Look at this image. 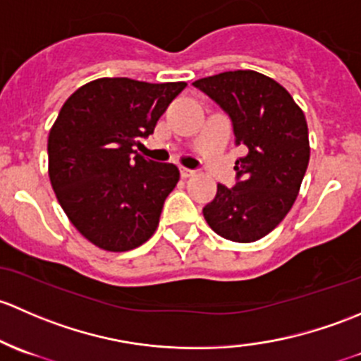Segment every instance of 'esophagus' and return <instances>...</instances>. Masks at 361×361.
Returning a JSON list of instances; mask_svg holds the SVG:
<instances>
[{"label": "esophagus", "mask_w": 361, "mask_h": 361, "mask_svg": "<svg viewBox=\"0 0 361 361\" xmlns=\"http://www.w3.org/2000/svg\"><path fill=\"white\" fill-rule=\"evenodd\" d=\"M192 173H195V170L184 169V166H180V177H182V179H188V177H191Z\"/></svg>", "instance_id": "esophagus-1"}]
</instances>
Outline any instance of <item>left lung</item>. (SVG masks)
Listing matches in <instances>:
<instances>
[{
	"mask_svg": "<svg viewBox=\"0 0 361 361\" xmlns=\"http://www.w3.org/2000/svg\"><path fill=\"white\" fill-rule=\"evenodd\" d=\"M231 118L236 146L233 188L217 185L203 217L219 236L238 243L261 240L288 214L310 163L307 123L292 95L255 71H228L195 81Z\"/></svg>",
	"mask_w": 361,
	"mask_h": 361,
	"instance_id": "8db88e82",
	"label": "left lung"
}]
</instances>
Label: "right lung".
Here are the masks:
<instances>
[{"instance_id":"obj_1","label":"right lung","mask_w":361,"mask_h":361,"mask_svg":"<svg viewBox=\"0 0 361 361\" xmlns=\"http://www.w3.org/2000/svg\"><path fill=\"white\" fill-rule=\"evenodd\" d=\"M185 83L100 78L66 100L48 135V176L74 228L109 252L149 240L179 180L173 163L137 154Z\"/></svg>"}]
</instances>
